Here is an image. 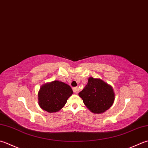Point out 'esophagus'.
Wrapping results in <instances>:
<instances>
[{"mask_svg":"<svg viewBox=\"0 0 148 148\" xmlns=\"http://www.w3.org/2000/svg\"><path fill=\"white\" fill-rule=\"evenodd\" d=\"M72 89H73V91L74 93H76V94H77L80 90V88L79 87H74Z\"/></svg>","mask_w":148,"mask_h":148,"instance_id":"1","label":"esophagus"}]
</instances>
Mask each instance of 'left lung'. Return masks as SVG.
<instances>
[{
    "label": "left lung",
    "mask_w": 148,
    "mask_h": 148,
    "mask_svg": "<svg viewBox=\"0 0 148 148\" xmlns=\"http://www.w3.org/2000/svg\"><path fill=\"white\" fill-rule=\"evenodd\" d=\"M85 106L90 111L101 114L112 106L115 93L112 86L101 79L88 78V83L79 93Z\"/></svg>",
    "instance_id": "left-lung-1"
}]
</instances>
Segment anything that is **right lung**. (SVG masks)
Listing matches in <instances>:
<instances>
[{
	"instance_id": "obj_1",
	"label": "right lung",
	"mask_w": 148,
	"mask_h": 148,
	"mask_svg": "<svg viewBox=\"0 0 148 148\" xmlns=\"http://www.w3.org/2000/svg\"><path fill=\"white\" fill-rule=\"evenodd\" d=\"M73 94L67 84L59 81L47 83L40 87L38 94L40 108L49 113L58 112Z\"/></svg>"
}]
</instances>
